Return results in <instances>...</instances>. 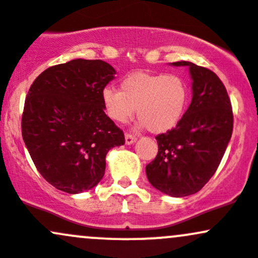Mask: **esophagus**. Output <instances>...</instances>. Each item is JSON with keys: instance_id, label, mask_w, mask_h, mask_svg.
Returning <instances> with one entry per match:
<instances>
[{"instance_id": "esophagus-1", "label": "esophagus", "mask_w": 258, "mask_h": 258, "mask_svg": "<svg viewBox=\"0 0 258 258\" xmlns=\"http://www.w3.org/2000/svg\"><path fill=\"white\" fill-rule=\"evenodd\" d=\"M137 142V137H134V135L132 134H125V144L126 145H130L133 144V143Z\"/></svg>"}]
</instances>
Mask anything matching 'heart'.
Masks as SVG:
<instances>
[{
	"instance_id": "b5f03b06",
	"label": "heart",
	"mask_w": 258,
	"mask_h": 258,
	"mask_svg": "<svg viewBox=\"0 0 258 258\" xmlns=\"http://www.w3.org/2000/svg\"><path fill=\"white\" fill-rule=\"evenodd\" d=\"M188 103V87L176 74L135 72L120 82V90L105 87L102 105L110 120L124 124L137 108L139 124L155 134L174 129Z\"/></svg>"
}]
</instances>
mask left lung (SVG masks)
Masks as SVG:
<instances>
[{"instance_id": "1", "label": "left lung", "mask_w": 258, "mask_h": 258, "mask_svg": "<svg viewBox=\"0 0 258 258\" xmlns=\"http://www.w3.org/2000/svg\"><path fill=\"white\" fill-rule=\"evenodd\" d=\"M188 67L192 99L181 121L156 137L159 151L145 171L149 182L163 194L182 198L203 188L219 168L232 135L233 115L226 88L208 68Z\"/></svg>"}]
</instances>
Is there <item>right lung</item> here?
Instances as JSON below:
<instances>
[{
	"label": "right lung",
	"instance_id": "1",
	"mask_svg": "<svg viewBox=\"0 0 258 258\" xmlns=\"http://www.w3.org/2000/svg\"><path fill=\"white\" fill-rule=\"evenodd\" d=\"M115 74L104 60L78 58L42 72L28 90L23 142L39 174L58 190L94 187L108 151L125 143L102 105V90Z\"/></svg>",
	"mask_w": 258,
	"mask_h": 258
}]
</instances>
